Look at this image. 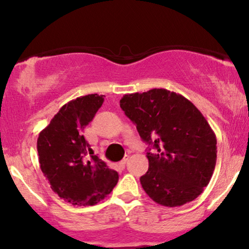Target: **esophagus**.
<instances>
[{"instance_id": "obj_1", "label": "esophagus", "mask_w": 249, "mask_h": 249, "mask_svg": "<svg viewBox=\"0 0 249 249\" xmlns=\"http://www.w3.org/2000/svg\"><path fill=\"white\" fill-rule=\"evenodd\" d=\"M128 159H130V156H125L124 158H123V160L119 162V165H121L122 167H125V165H126V162L128 161Z\"/></svg>"}]
</instances>
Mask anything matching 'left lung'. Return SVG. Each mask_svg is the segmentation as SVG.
Returning <instances> with one entry per match:
<instances>
[{"label":"left lung","instance_id":"obj_1","mask_svg":"<svg viewBox=\"0 0 249 249\" xmlns=\"http://www.w3.org/2000/svg\"><path fill=\"white\" fill-rule=\"evenodd\" d=\"M121 107L150 146L148 170L141 177L147 196L166 207L198 198L216 162L215 134L202 113L166 89L124 95Z\"/></svg>","mask_w":249,"mask_h":249}]
</instances>
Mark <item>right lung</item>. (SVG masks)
I'll return each mask as SVG.
<instances>
[{
    "label": "right lung",
    "mask_w": 249,
    "mask_h": 249,
    "mask_svg": "<svg viewBox=\"0 0 249 249\" xmlns=\"http://www.w3.org/2000/svg\"><path fill=\"white\" fill-rule=\"evenodd\" d=\"M103 102L104 96L97 93L72 99L59 108L37 139L43 174L51 190L71 205L98 204L118 182V173L93 154L83 136Z\"/></svg>",
    "instance_id": "1"
}]
</instances>
